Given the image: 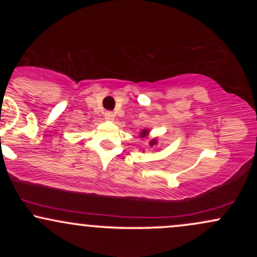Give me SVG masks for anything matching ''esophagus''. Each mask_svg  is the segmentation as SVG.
<instances>
[{"label": "esophagus", "mask_w": 257, "mask_h": 257, "mask_svg": "<svg viewBox=\"0 0 257 257\" xmlns=\"http://www.w3.org/2000/svg\"><path fill=\"white\" fill-rule=\"evenodd\" d=\"M105 119L106 120H113L114 119V113L113 112H110V111H107V112H105Z\"/></svg>", "instance_id": "obj_1"}]
</instances>
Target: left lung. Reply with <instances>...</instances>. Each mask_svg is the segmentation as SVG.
I'll list each match as a JSON object with an SVG mask.
<instances>
[{
	"label": "left lung",
	"instance_id": "8db88e82",
	"mask_svg": "<svg viewBox=\"0 0 257 257\" xmlns=\"http://www.w3.org/2000/svg\"><path fill=\"white\" fill-rule=\"evenodd\" d=\"M149 135H150V131H149V129H143V131H141L140 132V134H139V137H140V138H147V137H149ZM157 143H158V139L157 138H155V139H151V140H150V146H156V145H157Z\"/></svg>",
	"mask_w": 257,
	"mask_h": 257
}]
</instances>
